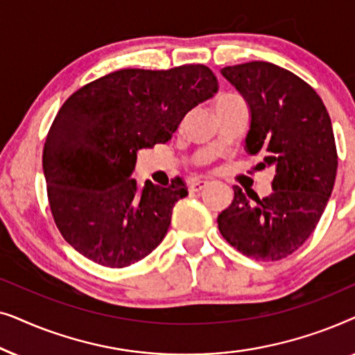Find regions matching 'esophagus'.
I'll return each instance as SVG.
<instances>
[{
    "mask_svg": "<svg viewBox=\"0 0 355 355\" xmlns=\"http://www.w3.org/2000/svg\"><path fill=\"white\" fill-rule=\"evenodd\" d=\"M207 186H208V182H205V181H192L191 184H189V191H191V192H200Z\"/></svg>",
    "mask_w": 355,
    "mask_h": 355,
    "instance_id": "obj_1",
    "label": "esophagus"
}]
</instances>
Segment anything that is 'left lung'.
Segmentation results:
<instances>
[{"mask_svg":"<svg viewBox=\"0 0 355 355\" xmlns=\"http://www.w3.org/2000/svg\"><path fill=\"white\" fill-rule=\"evenodd\" d=\"M225 79L250 108L245 148L271 166L273 192L260 198L234 187V200L218 215V230L250 259L276 261L309 239L331 196L338 152L331 119L307 82L266 61L226 66Z\"/></svg>","mask_w":355,"mask_h":355,"instance_id":"1","label":"left lung"}]
</instances>
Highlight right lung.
I'll return each mask as SVG.
<instances>
[{
    "mask_svg": "<svg viewBox=\"0 0 355 355\" xmlns=\"http://www.w3.org/2000/svg\"><path fill=\"white\" fill-rule=\"evenodd\" d=\"M210 67L119 69L80 87L58 111L43 173L50 210L66 242L95 263L125 268L157 249L186 182L130 178L140 148L171 139L189 111L213 96Z\"/></svg>",
    "mask_w": 355,
    "mask_h": 355,
    "instance_id": "right-lung-1",
    "label": "right lung"
}]
</instances>
